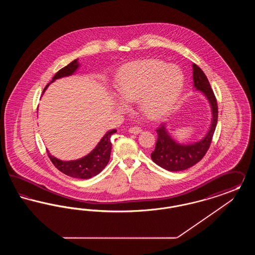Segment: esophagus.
I'll return each instance as SVG.
<instances>
[{"label": "esophagus", "mask_w": 255, "mask_h": 255, "mask_svg": "<svg viewBox=\"0 0 255 255\" xmlns=\"http://www.w3.org/2000/svg\"><path fill=\"white\" fill-rule=\"evenodd\" d=\"M142 132V130L139 128V127H131L130 129H129V133H133V134H138V133H140Z\"/></svg>", "instance_id": "34e87169"}]
</instances>
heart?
Segmentation results:
<instances>
[{"label": "heart", "instance_id": "heart-1", "mask_svg": "<svg viewBox=\"0 0 255 255\" xmlns=\"http://www.w3.org/2000/svg\"><path fill=\"white\" fill-rule=\"evenodd\" d=\"M184 87V76L177 66L155 59L136 60L123 65L116 76V88L122 99L116 105L128 111V103L138 101L141 113L158 121L177 105Z\"/></svg>", "mask_w": 255, "mask_h": 255}]
</instances>
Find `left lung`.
I'll return each instance as SVG.
<instances>
[{
  "label": "left lung",
  "instance_id": "8db88e82",
  "mask_svg": "<svg viewBox=\"0 0 255 255\" xmlns=\"http://www.w3.org/2000/svg\"><path fill=\"white\" fill-rule=\"evenodd\" d=\"M192 69L194 92L201 93L208 101L211 110V122L207 132L201 139L188 143H181L176 140L169 133L166 124L158 128V140L151 158L158 166L172 172L187 169L203 158L210 146L218 121L217 101L208 79L196 64L192 65Z\"/></svg>",
  "mask_w": 255,
  "mask_h": 255
}]
</instances>
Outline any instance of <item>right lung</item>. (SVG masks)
<instances>
[{
    "label": "right lung",
    "mask_w": 255,
    "mask_h": 255,
    "mask_svg": "<svg viewBox=\"0 0 255 255\" xmlns=\"http://www.w3.org/2000/svg\"><path fill=\"white\" fill-rule=\"evenodd\" d=\"M80 63L78 62V58L71 62L68 66L61 69L58 73L52 77V80L43 91V94L46 92L52 82L56 79H60L63 77H68L73 75L80 68ZM43 96V95H42ZM117 132L116 129L109 130L108 132L102 136L100 141L97 143V146L84 157L73 159V160H62L59 158H55L48 151V155L54 164V166L62 173L73 177L75 179H90L92 177L97 176L109 162L111 150H112V143H111V135Z\"/></svg>",
    "instance_id": "obj_1"
}]
</instances>
